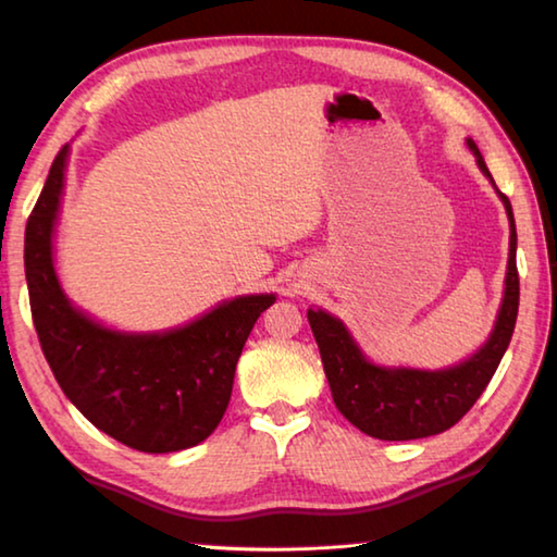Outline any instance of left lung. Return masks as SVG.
Instances as JSON below:
<instances>
[{"label":"left lung","instance_id":"1","mask_svg":"<svg viewBox=\"0 0 557 557\" xmlns=\"http://www.w3.org/2000/svg\"><path fill=\"white\" fill-rule=\"evenodd\" d=\"M467 147L476 157V166L492 182L508 215V265L504 297L496 322L486 342L465 361L447 369H410V366H383L371 361L358 346L342 319L322 307H309L307 319L322 354L324 373L338 412L354 428L375 440L403 442L432 437L449 430L465 418L471 405L492 381L498 363L511 344L518 314V270H516V221L511 201L498 191L474 139Z\"/></svg>","mask_w":557,"mask_h":557}]
</instances>
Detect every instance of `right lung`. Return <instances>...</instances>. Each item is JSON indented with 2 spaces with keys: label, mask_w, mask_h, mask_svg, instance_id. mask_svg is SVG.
<instances>
[{
  "label": "right lung",
  "mask_w": 557,
  "mask_h": 557,
  "mask_svg": "<svg viewBox=\"0 0 557 557\" xmlns=\"http://www.w3.org/2000/svg\"><path fill=\"white\" fill-rule=\"evenodd\" d=\"M71 145L53 159L26 223L24 268L46 361L75 408L132 449L166 455L199 445L228 408L235 363L275 292L223 299L162 332H122L75 307L53 256Z\"/></svg>",
  "instance_id": "add662e5"
}]
</instances>
